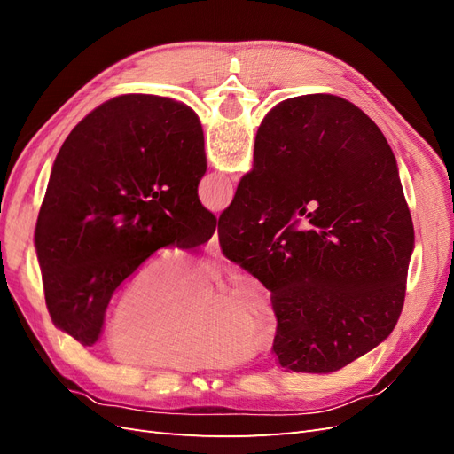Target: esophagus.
I'll list each match as a JSON object with an SVG mask.
<instances>
[{"label": "esophagus", "mask_w": 454, "mask_h": 454, "mask_svg": "<svg viewBox=\"0 0 454 454\" xmlns=\"http://www.w3.org/2000/svg\"><path fill=\"white\" fill-rule=\"evenodd\" d=\"M204 250L208 252L210 255H217V254H219V239H217V232H214L212 239L208 240V244L204 246Z\"/></svg>", "instance_id": "34e87169"}]
</instances>
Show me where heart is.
<instances>
[{
    "mask_svg": "<svg viewBox=\"0 0 454 454\" xmlns=\"http://www.w3.org/2000/svg\"><path fill=\"white\" fill-rule=\"evenodd\" d=\"M212 267L176 252L145 259L121 286L104 335L117 358L177 371L229 367L277 332L265 286L239 272L212 305Z\"/></svg>",
    "mask_w": 454,
    "mask_h": 454,
    "instance_id": "heart-1",
    "label": "heart"
}]
</instances>
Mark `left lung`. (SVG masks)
<instances>
[{"label": "left lung", "instance_id": "1", "mask_svg": "<svg viewBox=\"0 0 454 454\" xmlns=\"http://www.w3.org/2000/svg\"><path fill=\"white\" fill-rule=\"evenodd\" d=\"M204 172L200 121L182 102L122 94L79 122L54 159L35 225L54 325L92 347L109 299L147 257L210 240L215 217L197 193Z\"/></svg>", "mask_w": 454, "mask_h": 454}]
</instances>
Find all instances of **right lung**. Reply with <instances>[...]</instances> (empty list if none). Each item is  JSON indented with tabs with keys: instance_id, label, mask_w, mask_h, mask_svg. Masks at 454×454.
<instances>
[{
	"instance_id": "right-lung-1",
	"label": "right lung",
	"mask_w": 454,
	"mask_h": 454,
	"mask_svg": "<svg viewBox=\"0 0 454 454\" xmlns=\"http://www.w3.org/2000/svg\"><path fill=\"white\" fill-rule=\"evenodd\" d=\"M217 235L272 294V350L287 371L332 373L400 318L415 229L387 138L345 98L270 109Z\"/></svg>"
}]
</instances>
